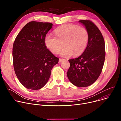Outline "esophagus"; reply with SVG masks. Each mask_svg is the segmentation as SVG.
Returning a JSON list of instances; mask_svg holds the SVG:
<instances>
[{
  "label": "esophagus",
  "instance_id": "esophagus-1",
  "mask_svg": "<svg viewBox=\"0 0 121 121\" xmlns=\"http://www.w3.org/2000/svg\"><path fill=\"white\" fill-rule=\"evenodd\" d=\"M63 60L62 59H59V62L60 63V62H62V61Z\"/></svg>",
  "mask_w": 121,
  "mask_h": 121
}]
</instances>
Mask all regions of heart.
I'll return each mask as SVG.
<instances>
[{
    "label": "heart",
    "mask_w": 121,
    "mask_h": 121,
    "mask_svg": "<svg viewBox=\"0 0 121 121\" xmlns=\"http://www.w3.org/2000/svg\"><path fill=\"white\" fill-rule=\"evenodd\" d=\"M54 33L56 37L48 34L44 38L45 46L54 54H58L63 45L65 47L60 56L63 57L72 54L74 56H79L86 48L89 33L85 28L76 25L65 24L56 28Z\"/></svg>",
    "instance_id": "b5f03b06"
}]
</instances>
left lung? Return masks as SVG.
<instances>
[{"mask_svg": "<svg viewBox=\"0 0 121 121\" xmlns=\"http://www.w3.org/2000/svg\"><path fill=\"white\" fill-rule=\"evenodd\" d=\"M89 33L86 49L77 58L69 60L67 76L74 86L84 87L96 82L100 75L105 60V43L98 28L88 20H79Z\"/></svg>", "mask_w": 121, "mask_h": 121, "instance_id": "8db88e82", "label": "left lung"}]
</instances>
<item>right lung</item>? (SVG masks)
<instances>
[{
  "label": "right lung",
  "mask_w": 121,
  "mask_h": 121,
  "mask_svg": "<svg viewBox=\"0 0 121 121\" xmlns=\"http://www.w3.org/2000/svg\"><path fill=\"white\" fill-rule=\"evenodd\" d=\"M53 24L31 21L17 35L13 47L15 73L23 86L31 90L43 87L59 59L47 48L44 38Z\"/></svg>",
  "instance_id": "right-lung-1"
}]
</instances>
